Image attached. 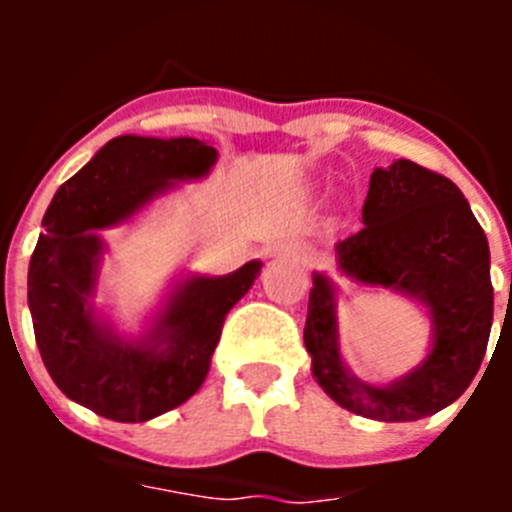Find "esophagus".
<instances>
[{"mask_svg":"<svg viewBox=\"0 0 512 512\" xmlns=\"http://www.w3.org/2000/svg\"><path fill=\"white\" fill-rule=\"evenodd\" d=\"M300 256L302 259H307V256H310V251H307V248H300Z\"/></svg>","mask_w":512,"mask_h":512,"instance_id":"esophagus-1","label":"esophagus"}]
</instances>
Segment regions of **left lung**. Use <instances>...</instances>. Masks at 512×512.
Listing matches in <instances>:
<instances>
[{
	"label": "left lung",
	"mask_w": 512,
	"mask_h": 512,
	"mask_svg": "<svg viewBox=\"0 0 512 512\" xmlns=\"http://www.w3.org/2000/svg\"><path fill=\"white\" fill-rule=\"evenodd\" d=\"M364 225L338 243V264L356 282L420 297L436 323L431 354L392 387H369L346 372L336 343V295L315 274L305 346L325 392L356 415L405 423L464 395L485 359L492 328L490 248L461 189L413 161L374 169L361 207Z\"/></svg>",
	"instance_id": "8db88e82"
}]
</instances>
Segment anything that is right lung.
Instances as JSON below:
<instances>
[{
	"mask_svg": "<svg viewBox=\"0 0 512 512\" xmlns=\"http://www.w3.org/2000/svg\"><path fill=\"white\" fill-rule=\"evenodd\" d=\"M217 151L197 138H112L53 197L27 269V302L43 364L58 390L117 423H143L200 390L230 307L259 277L248 261L228 277L179 289L151 341L130 346L94 318L89 297L102 241L94 230L128 220L169 187L197 179Z\"/></svg>",
	"mask_w": 512,
	"mask_h": 512,
	"instance_id": "right-lung-1",
	"label": "right lung"
}]
</instances>
